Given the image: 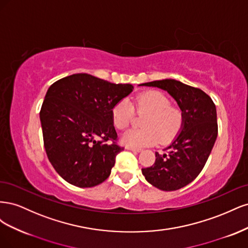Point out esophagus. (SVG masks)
Here are the masks:
<instances>
[{"label":"esophagus","mask_w":248,"mask_h":248,"mask_svg":"<svg viewBox=\"0 0 248 248\" xmlns=\"http://www.w3.org/2000/svg\"><path fill=\"white\" fill-rule=\"evenodd\" d=\"M127 150H129V151H132V152H140L141 149L140 148H132V147H126Z\"/></svg>","instance_id":"34e87169"}]
</instances>
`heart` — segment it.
<instances>
[{
  "label": "heart",
  "mask_w": 248,
  "mask_h": 248,
  "mask_svg": "<svg viewBox=\"0 0 248 248\" xmlns=\"http://www.w3.org/2000/svg\"><path fill=\"white\" fill-rule=\"evenodd\" d=\"M168 95L151 90L134 97L133 106L139 112H147L142 120L144 128L127 130L121 140L127 147L141 148L174 139L184 124L183 110L171 106ZM134 109L128 99L119 100L111 108V121L118 129H125L131 122Z\"/></svg>",
  "instance_id": "obj_1"
}]
</instances>
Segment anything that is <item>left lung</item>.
<instances>
[{
	"label": "left lung",
	"instance_id": "1",
	"mask_svg": "<svg viewBox=\"0 0 248 248\" xmlns=\"http://www.w3.org/2000/svg\"><path fill=\"white\" fill-rule=\"evenodd\" d=\"M168 91L183 110L184 124L171 144L155 152L152 167L141 169L147 181L164 191L182 188L196 179L208 160L218 133L216 108L211 97L199 88L176 79L142 84Z\"/></svg>",
	"mask_w": 248,
	"mask_h": 248
}]
</instances>
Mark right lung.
Segmentation results:
<instances>
[{
	"instance_id": "right-lung-1",
	"label": "right lung",
	"mask_w": 248,
	"mask_h": 248,
	"mask_svg": "<svg viewBox=\"0 0 248 248\" xmlns=\"http://www.w3.org/2000/svg\"><path fill=\"white\" fill-rule=\"evenodd\" d=\"M132 90V85L111 84L87 73L63 78L48 88L40 110L43 142L51 166L65 181L85 188L108 178L124 150L117 144L111 108Z\"/></svg>"
}]
</instances>
